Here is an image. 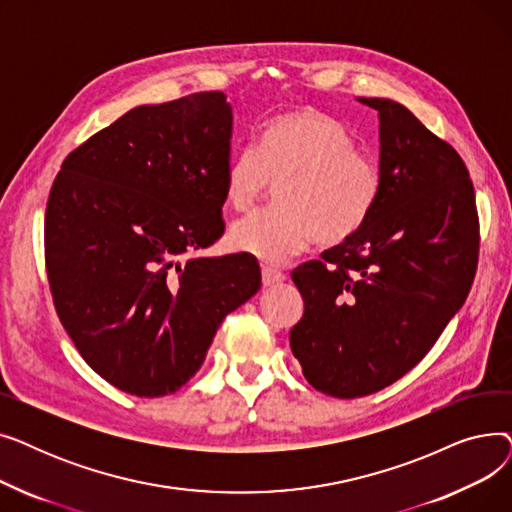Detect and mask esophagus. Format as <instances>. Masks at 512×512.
<instances>
[{
	"label": "esophagus",
	"instance_id": "obj_1",
	"mask_svg": "<svg viewBox=\"0 0 512 512\" xmlns=\"http://www.w3.org/2000/svg\"><path fill=\"white\" fill-rule=\"evenodd\" d=\"M263 286H276L280 282L286 280V276L278 270H274V267H263Z\"/></svg>",
	"mask_w": 512,
	"mask_h": 512
}]
</instances>
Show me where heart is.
<instances>
[{"label": "heart", "instance_id": "heart-1", "mask_svg": "<svg viewBox=\"0 0 512 512\" xmlns=\"http://www.w3.org/2000/svg\"><path fill=\"white\" fill-rule=\"evenodd\" d=\"M272 182H280L278 209L238 220L228 240L238 253L280 265L313 240L338 247L357 236L380 201L384 178L340 122L315 107H297L263 124L259 149L247 145L228 161L224 199L247 211Z\"/></svg>", "mask_w": 512, "mask_h": 512}]
</instances>
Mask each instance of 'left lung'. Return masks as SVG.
<instances>
[{
	"label": "left lung",
	"instance_id": "obj_1",
	"mask_svg": "<svg viewBox=\"0 0 512 512\" xmlns=\"http://www.w3.org/2000/svg\"><path fill=\"white\" fill-rule=\"evenodd\" d=\"M357 101L380 120V201L357 236L292 272L305 301L292 355L336 398L378 392L429 353L467 299L479 251L461 155L398 101Z\"/></svg>",
	"mask_w": 512,
	"mask_h": 512
}]
</instances>
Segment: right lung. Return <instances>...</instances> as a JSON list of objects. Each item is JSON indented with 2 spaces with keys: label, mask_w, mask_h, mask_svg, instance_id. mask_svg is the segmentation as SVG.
I'll return each instance as SVG.
<instances>
[{
  "label": "right lung",
  "mask_w": 512,
  "mask_h": 512,
  "mask_svg": "<svg viewBox=\"0 0 512 512\" xmlns=\"http://www.w3.org/2000/svg\"><path fill=\"white\" fill-rule=\"evenodd\" d=\"M232 107L220 91L139 105L74 149L45 211L47 278L78 353L122 392L180 390L224 317L261 288L224 234Z\"/></svg>",
  "instance_id": "add662e5"
}]
</instances>
